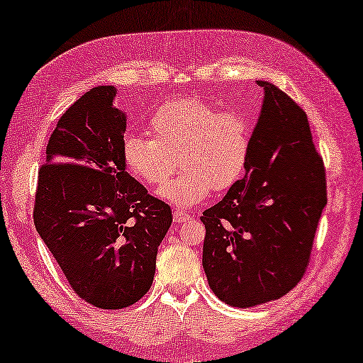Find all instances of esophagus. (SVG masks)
Listing matches in <instances>:
<instances>
[{
  "label": "esophagus",
  "mask_w": 363,
  "mask_h": 363,
  "mask_svg": "<svg viewBox=\"0 0 363 363\" xmlns=\"http://www.w3.org/2000/svg\"><path fill=\"white\" fill-rule=\"evenodd\" d=\"M186 220H190V215H188V213H185L183 210H177L175 213H173V221H175V223H183Z\"/></svg>",
  "instance_id": "34e87169"
}]
</instances>
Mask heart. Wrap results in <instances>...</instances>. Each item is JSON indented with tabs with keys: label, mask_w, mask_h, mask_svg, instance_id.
Here are the masks:
<instances>
[{
	"label": "heart",
	"mask_w": 363,
	"mask_h": 363,
	"mask_svg": "<svg viewBox=\"0 0 363 363\" xmlns=\"http://www.w3.org/2000/svg\"><path fill=\"white\" fill-rule=\"evenodd\" d=\"M148 135H127L122 143L128 172L148 186H162L178 165L180 175L162 190L178 206H191L225 191L245 173L251 125L241 112L218 111L198 99H173L153 112Z\"/></svg>",
	"instance_id": "obj_1"
}]
</instances>
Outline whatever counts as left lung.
Listing matches in <instances>:
<instances>
[{"label":"left lung","mask_w":363,"mask_h":363,"mask_svg":"<svg viewBox=\"0 0 363 363\" xmlns=\"http://www.w3.org/2000/svg\"><path fill=\"white\" fill-rule=\"evenodd\" d=\"M257 84L264 101L246 175L201 216L208 284L242 309L279 299L302 279L327 205L324 162L306 112L281 89Z\"/></svg>","instance_id":"obj_1"}]
</instances>
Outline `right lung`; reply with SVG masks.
I'll return each instance as SVG.
<instances>
[{
    "label": "right lung",
    "instance_id": "add662e5",
    "mask_svg": "<svg viewBox=\"0 0 363 363\" xmlns=\"http://www.w3.org/2000/svg\"><path fill=\"white\" fill-rule=\"evenodd\" d=\"M117 89L99 86L59 118L39 168L34 226L74 292L123 309L150 289L157 251L172 225L165 201L125 172V113Z\"/></svg>",
    "mask_w": 363,
    "mask_h": 363
}]
</instances>
